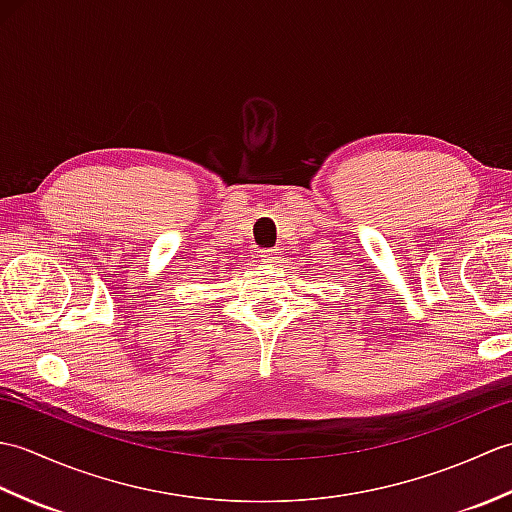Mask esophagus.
<instances>
[{"label":"esophagus","mask_w":512,"mask_h":512,"mask_svg":"<svg viewBox=\"0 0 512 512\" xmlns=\"http://www.w3.org/2000/svg\"><path fill=\"white\" fill-rule=\"evenodd\" d=\"M262 264H266V266H273L277 259H279V253H277V248H266V250H262Z\"/></svg>","instance_id":"34e87169"}]
</instances>
